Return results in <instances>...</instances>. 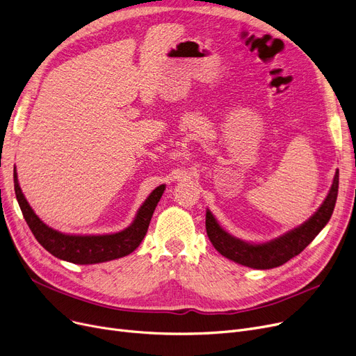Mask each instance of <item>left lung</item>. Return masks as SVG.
Returning a JSON list of instances; mask_svg holds the SVG:
<instances>
[{
  "label": "left lung",
  "instance_id": "8db88e82",
  "mask_svg": "<svg viewBox=\"0 0 356 356\" xmlns=\"http://www.w3.org/2000/svg\"><path fill=\"white\" fill-rule=\"evenodd\" d=\"M338 188L339 172L336 170L332 188L316 213L309 220H306L303 225L270 242H264V244H250V242H244L229 235L227 231L220 228L211 211H207V234L216 251L238 264L257 270H270L280 267L293 257L300 254L316 238V235L325 228L334 209Z\"/></svg>",
  "mask_w": 356,
  "mask_h": 356
}]
</instances>
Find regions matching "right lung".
<instances>
[{
	"mask_svg": "<svg viewBox=\"0 0 356 356\" xmlns=\"http://www.w3.org/2000/svg\"><path fill=\"white\" fill-rule=\"evenodd\" d=\"M164 189V184L156 188L141 204L134 222L121 232L111 235H66L49 228L34 213L20 189L14 167L15 196L33 235L51 255L73 264H98L133 252L147 234L149 220H152Z\"/></svg>",
	"mask_w": 356,
	"mask_h": 356,
	"instance_id": "add662e5",
	"label": "right lung"
}]
</instances>
